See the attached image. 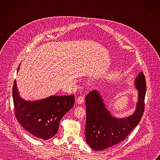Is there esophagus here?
<instances>
[{
    "label": "esophagus",
    "instance_id": "obj_1",
    "mask_svg": "<svg viewBox=\"0 0 160 160\" xmlns=\"http://www.w3.org/2000/svg\"><path fill=\"white\" fill-rule=\"evenodd\" d=\"M76 102L78 104H82L84 102V98H83V97H82V96H80V97H78L77 100H76Z\"/></svg>",
    "mask_w": 160,
    "mask_h": 160
}]
</instances>
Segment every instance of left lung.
<instances>
[{"label": "left lung", "mask_w": 160, "mask_h": 160, "mask_svg": "<svg viewBox=\"0 0 160 160\" xmlns=\"http://www.w3.org/2000/svg\"><path fill=\"white\" fill-rule=\"evenodd\" d=\"M138 90V102L132 114L117 118L106 108L102 96L97 91L89 92L86 97V140L94 151H101L124 140L139 123L144 111L146 82L143 72L134 80Z\"/></svg>", "instance_id": "obj_1"}]
</instances>
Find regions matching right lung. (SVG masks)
<instances>
[{"mask_svg": "<svg viewBox=\"0 0 160 160\" xmlns=\"http://www.w3.org/2000/svg\"><path fill=\"white\" fill-rule=\"evenodd\" d=\"M13 99L15 114L20 125L32 135L46 140L57 133L62 118L73 107L74 96L52 95L41 100H26L20 96L15 80Z\"/></svg>", "mask_w": 160, "mask_h": 160, "instance_id": "obj_1", "label": "right lung"}]
</instances>
